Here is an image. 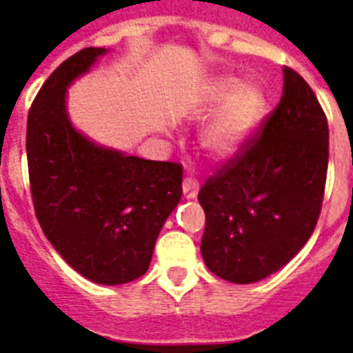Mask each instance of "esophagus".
<instances>
[{"label":"esophagus","mask_w":353,"mask_h":353,"mask_svg":"<svg viewBox=\"0 0 353 353\" xmlns=\"http://www.w3.org/2000/svg\"><path fill=\"white\" fill-rule=\"evenodd\" d=\"M197 192H199V182L194 176H186L182 180V194H184L186 199H194Z\"/></svg>","instance_id":"1"}]
</instances>
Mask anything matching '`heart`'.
Instances as JSON below:
<instances>
[{"mask_svg":"<svg viewBox=\"0 0 353 353\" xmlns=\"http://www.w3.org/2000/svg\"><path fill=\"white\" fill-rule=\"evenodd\" d=\"M222 110L205 131L203 143L214 156H231L252 137L261 122L265 99L254 84H241L235 77L216 79L203 97V110Z\"/></svg>","mask_w":353,"mask_h":353,"instance_id":"obj_1","label":"heart"}]
</instances>
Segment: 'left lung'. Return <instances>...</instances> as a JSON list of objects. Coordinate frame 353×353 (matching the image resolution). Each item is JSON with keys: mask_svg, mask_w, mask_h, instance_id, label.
I'll return each mask as SVG.
<instances>
[{"mask_svg": "<svg viewBox=\"0 0 353 353\" xmlns=\"http://www.w3.org/2000/svg\"><path fill=\"white\" fill-rule=\"evenodd\" d=\"M327 161L325 112L307 81L284 68L276 109L199 190L208 269L233 284L282 269L318 223Z\"/></svg>", "mask_w": 353, "mask_h": 353, "instance_id": "1", "label": "left lung"}]
</instances>
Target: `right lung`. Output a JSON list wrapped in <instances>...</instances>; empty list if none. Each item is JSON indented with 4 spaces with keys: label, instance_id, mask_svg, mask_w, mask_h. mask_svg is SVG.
I'll return each instance as SVG.
<instances>
[{
    "label": "right lung",
    "instance_id": "obj_1",
    "mask_svg": "<svg viewBox=\"0 0 353 353\" xmlns=\"http://www.w3.org/2000/svg\"><path fill=\"white\" fill-rule=\"evenodd\" d=\"M105 52L82 48L46 79L28 112L26 154L46 239L82 276L117 285L148 271L182 195V165L97 146L69 122L68 86Z\"/></svg>",
    "mask_w": 353,
    "mask_h": 353
}]
</instances>
